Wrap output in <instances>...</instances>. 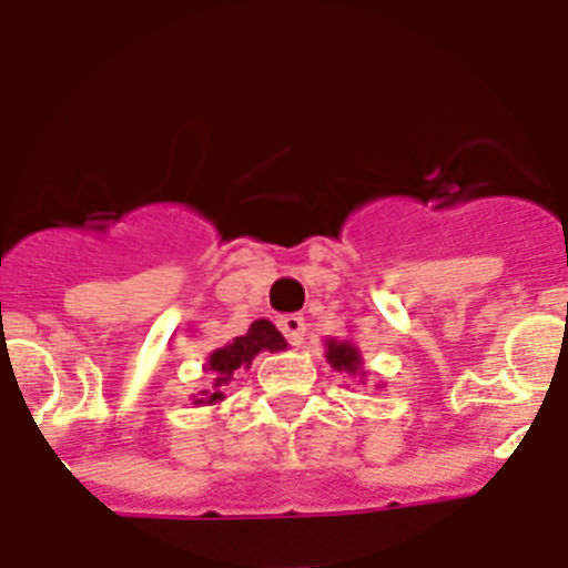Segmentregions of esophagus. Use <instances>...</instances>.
<instances>
[{
    "instance_id": "1",
    "label": "esophagus",
    "mask_w": 568,
    "mask_h": 568,
    "mask_svg": "<svg viewBox=\"0 0 568 568\" xmlns=\"http://www.w3.org/2000/svg\"><path fill=\"white\" fill-rule=\"evenodd\" d=\"M278 327H281V333L287 335V341L293 346L304 344V333H307V324H304V318H301V315H287V318H281Z\"/></svg>"
}]
</instances>
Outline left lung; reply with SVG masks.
<instances>
[{
    "instance_id": "8db88e82",
    "label": "left lung",
    "mask_w": 568,
    "mask_h": 568,
    "mask_svg": "<svg viewBox=\"0 0 568 568\" xmlns=\"http://www.w3.org/2000/svg\"><path fill=\"white\" fill-rule=\"evenodd\" d=\"M324 358H327V364L333 366L335 373H346V375H353V378H361V381L369 375L364 369V358H361V349L349 338H327V341H324Z\"/></svg>"
}]
</instances>
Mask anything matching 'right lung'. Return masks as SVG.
Returning a JSON list of instances; mask_svg holds the SVG:
<instances>
[{"label":"right lung","mask_w":568,"mask_h":568,"mask_svg":"<svg viewBox=\"0 0 568 568\" xmlns=\"http://www.w3.org/2000/svg\"><path fill=\"white\" fill-rule=\"evenodd\" d=\"M281 353V349H287V341L278 329L273 327V321L267 318H258L250 324V329L239 338L227 341L224 346L213 349L207 355V364H204V373L210 375V389H202V395L195 398L193 395V404L195 406H219L227 395L224 389L230 386L233 375L239 369H250L253 358L258 353Z\"/></svg>","instance_id":"1"}]
</instances>
